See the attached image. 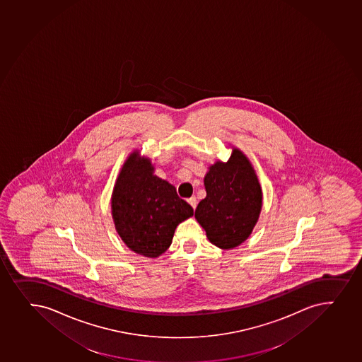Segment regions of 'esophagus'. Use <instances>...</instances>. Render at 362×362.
Here are the masks:
<instances>
[{
  "mask_svg": "<svg viewBox=\"0 0 362 362\" xmlns=\"http://www.w3.org/2000/svg\"><path fill=\"white\" fill-rule=\"evenodd\" d=\"M187 202H189V204H190L191 207L195 209L196 206H197V199H196L195 196H192V197H190V199H187Z\"/></svg>",
  "mask_w": 362,
  "mask_h": 362,
  "instance_id": "obj_1",
  "label": "esophagus"
}]
</instances>
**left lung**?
<instances>
[{
  "instance_id": "8db88e82",
  "label": "left lung",
  "mask_w": 362,
  "mask_h": 362,
  "mask_svg": "<svg viewBox=\"0 0 362 362\" xmlns=\"http://www.w3.org/2000/svg\"><path fill=\"white\" fill-rule=\"evenodd\" d=\"M207 196L196 208L195 218L207 238L228 250L248 240L262 209V189L250 160L232 148L226 163L216 161L204 175Z\"/></svg>"
}]
</instances>
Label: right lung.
Segmentation results:
<instances>
[{
    "label": "right lung",
    "mask_w": 362,
    "mask_h": 362,
    "mask_svg": "<svg viewBox=\"0 0 362 362\" xmlns=\"http://www.w3.org/2000/svg\"><path fill=\"white\" fill-rule=\"evenodd\" d=\"M154 171L151 158L136 149L122 165L110 197L114 226L122 242L151 259L163 255L179 223L194 216L175 187Z\"/></svg>",
    "instance_id": "right-lung-1"
}]
</instances>
